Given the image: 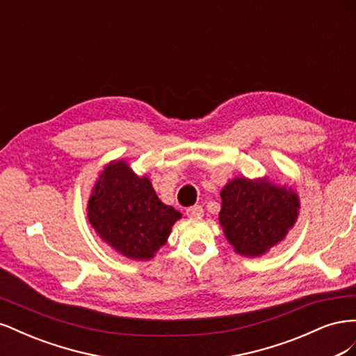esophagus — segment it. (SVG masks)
<instances>
[{
  "label": "esophagus",
  "instance_id": "obj_1",
  "mask_svg": "<svg viewBox=\"0 0 356 356\" xmlns=\"http://www.w3.org/2000/svg\"><path fill=\"white\" fill-rule=\"evenodd\" d=\"M186 213H187V217L191 218V220L200 218V217H203V208L200 207V204H195V207L188 208V209L186 211Z\"/></svg>",
  "mask_w": 356,
  "mask_h": 356
}]
</instances>
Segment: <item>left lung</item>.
<instances>
[{"label": "left lung", "instance_id": "obj_1", "mask_svg": "<svg viewBox=\"0 0 356 356\" xmlns=\"http://www.w3.org/2000/svg\"><path fill=\"white\" fill-rule=\"evenodd\" d=\"M218 221L234 252L261 257L281 243L300 212L296 188L276 184L268 177H236L220 193Z\"/></svg>", "mask_w": 356, "mask_h": 356}]
</instances>
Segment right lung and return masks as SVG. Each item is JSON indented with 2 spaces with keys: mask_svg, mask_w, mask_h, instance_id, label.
Wrapping results in <instances>:
<instances>
[{
  "mask_svg": "<svg viewBox=\"0 0 356 356\" xmlns=\"http://www.w3.org/2000/svg\"><path fill=\"white\" fill-rule=\"evenodd\" d=\"M86 211L102 242L136 261L154 258L182 217L157 197L149 178L135 174L124 159L104 166Z\"/></svg>",
  "mask_w": 356,
  "mask_h": 356,
  "instance_id": "1",
  "label": "right lung"
}]
</instances>
